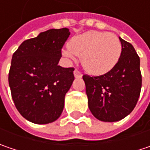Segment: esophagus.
<instances>
[{"mask_svg": "<svg viewBox=\"0 0 150 150\" xmlns=\"http://www.w3.org/2000/svg\"><path fill=\"white\" fill-rule=\"evenodd\" d=\"M74 75H75V78H81L82 75H81V73L79 71V70H77V69H75V71H74Z\"/></svg>", "mask_w": 150, "mask_h": 150, "instance_id": "34e87169", "label": "esophagus"}]
</instances>
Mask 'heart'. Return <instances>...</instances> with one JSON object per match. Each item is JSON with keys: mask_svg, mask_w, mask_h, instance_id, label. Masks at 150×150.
<instances>
[{"mask_svg": "<svg viewBox=\"0 0 150 150\" xmlns=\"http://www.w3.org/2000/svg\"><path fill=\"white\" fill-rule=\"evenodd\" d=\"M121 51V43L115 35L92 30L74 36L62 54L69 61H75L81 56L84 69L92 75H100L115 66Z\"/></svg>", "mask_w": 150, "mask_h": 150, "instance_id": "1", "label": "heart"}]
</instances>
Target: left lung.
Wrapping results in <instances>:
<instances>
[{"label":"left lung","mask_w":150,"mask_h":150,"mask_svg":"<svg viewBox=\"0 0 150 150\" xmlns=\"http://www.w3.org/2000/svg\"><path fill=\"white\" fill-rule=\"evenodd\" d=\"M122 51L118 63L99 76L84 75L88 107L105 122L124 119L135 108L142 87L140 58L133 46L119 37Z\"/></svg>","instance_id":"obj_1"}]
</instances>
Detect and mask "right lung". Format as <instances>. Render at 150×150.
I'll return each mask as SVG.
<instances>
[{
  "mask_svg": "<svg viewBox=\"0 0 150 150\" xmlns=\"http://www.w3.org/2000/svg\"><path fill=\"white\" fill-rule=\"evenodd\" d=\"M69 29H52L24 40L12 57L8 75L14 104L29 121L48 124L61 115L73 83L74 68L57 65Z\"/></svg>",
  "mask_w": 150,
  "mask_h": 150,
  "instance_id": "obj_1",
  "label": "right lung"
}]
</instances>
